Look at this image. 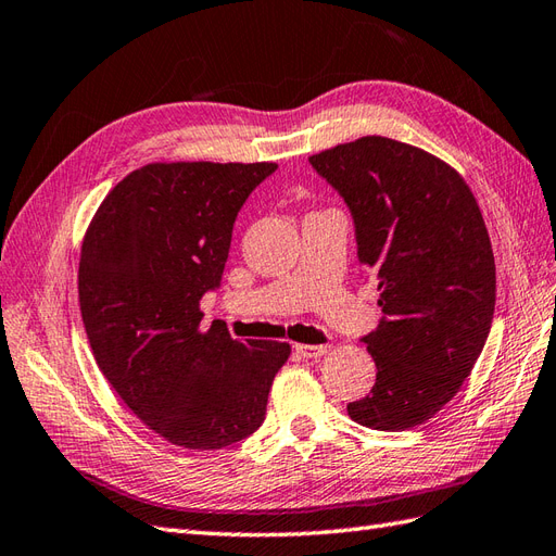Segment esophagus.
I'll use <instances>...</instances> for the list:
<instances>
[{
  "label": "esophagus",
  "instance_id": "esophagus-1",
  "mask_svg": "<svg viewBox=\"0 0 556 556\" xmlns=\"http://www.w3.org/2000/svg\"><path fill=\"white\" fill-rule=\"evenodd\" d=\"M328 351H330L328 344H296L294 346V354L306 358V361H318L328 354Z\"/></svg>",
  "mask_w": 556,
  "mask_h": 556
}]
</instances>
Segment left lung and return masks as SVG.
Returning <instances> with one entry per match:
<instances>
[{
	"mask_svg": "<svg viewBox=\"0 0 556 556\" xmlns=\"http://www.w3.org/2000/svg\"><path fill=\"white\" fill-rule=\"evenodd\" d=\"M308 162L346 202L384 314L361 340L377 380L349 417L380 431L422 425L457 394L491 332L495 260L481 210L453 167L387 137Z\"/></svg>",
	"mask_w": 556,
	"mask_h": 556,
	"instance_id": "8db88e82",
	"label": "left lung"
}]
</instances>
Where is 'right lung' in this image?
Segmentation results:
<instances>
[{"label":"right lung","instance_id":"1","mask_svg":"<svg viewBox=\"0 0 556 556\" xmlns=\"http://www.w3.org/2000/svg\"><path fill=\"white\" fill-rule=\"evenodd\" d=\"M276 162H157L125 176L93 216L79 256V311L105 380L174 445L216 451L254 434L282 342L202 330L222 286L240 207Z\"/></svg>","mask_w":556,"mask_h":556}]
</instances>
